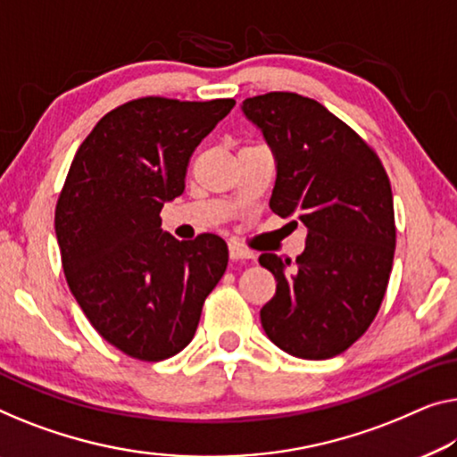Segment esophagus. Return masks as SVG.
<instances>
[{
  "label": "esophagus",
  "mask_w": 457,
  "mask_h": 457,
  "mask_svg": "<svg viewBox=\"0 0 457 457\" xmlns=\"http://www.w3.org/2000/svg\"><path fill=\"white\" fill-rule=\"evenodd\" d=\"M229 256L231 261H246V258H254V252L242 248L240 244H229Z\"/></svg>",
  "instance_id": "34e87169"
}]
</instances>
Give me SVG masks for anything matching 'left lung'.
Listing matches in <instances>:
<instances>
[{"label":"left lung","instance_id":"1","mask_svg":"<svg viewBox=\"0 0 457 457\" xmlns=\"http://www.w3.org/2000/svg\"><path fill=\"white\" fill-rule=\"evenodd\" d=\"M242 112L275 155L272 213L308 229L294 270L270 252L258 258L277 278L262 328L294 357L340 355L370 328L390 281V180L376 152L316 100L270 92L244 100Z\"/></svg>","mask_w":457,"mask_h":457}]
</instances>
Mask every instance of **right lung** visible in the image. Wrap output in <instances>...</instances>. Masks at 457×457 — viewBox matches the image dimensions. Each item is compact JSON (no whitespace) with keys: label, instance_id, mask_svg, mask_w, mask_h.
Listing matches in <instances>:
<instances>
[{"label":"right lung","instance_id":"right-lung-1","mask_svg":"<svg viewBox=\"0 0 457 457\" xmlns=\"http://www.w3.org/2000/svg\"><path fill=\"white\" fill-rule=\"evenodd\" d=\"M234 104L131 100L98 120L71 162L54 209L67 285L98 335L129 357L185 349L226 272L220 236L176 240L160 211L185 193L190 155Z\"/></svg>","mask_w":457,"mask_h":457}]
</instances>
